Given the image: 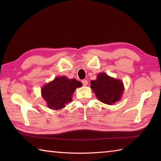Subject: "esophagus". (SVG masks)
Wrapping results in <instances>:
<instances>
[{
  "label": "esophagus",
  "mask_w": 161,
  "mask_h": 161,
  "mask_svg": "<svg viewBox=\"0 0 161 161\" xmlns=\"http://www.w3.org/2000/svg\"><path fill=\"white\" fill-rule=\"evenodd\" d=\"M81 83H82L83 86H86L87 84H88V81H87V80H83L82 81H81Z\"/></svg>",
  "instance_id": "1"
}]
</instances>
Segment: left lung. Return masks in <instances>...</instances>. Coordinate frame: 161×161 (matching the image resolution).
Returning <instances> with one entry per match:
<instances>
[{"label":"left lung","mask_w":161,"mask_h":161,"mask_svg":"<svg viewBox=\"0 0 161 161\" xmlns=\"http://www.w3.org/2000/svg\"><path fill=\"white\" fill-rule=\"evenodd\" d=\"M91 88L97 99L107 104H113L119 101L124 89L121 80L110 77L105 73H100L96 80L91 81Z\"/></svg>","instance_id":"1"}]
</instances>
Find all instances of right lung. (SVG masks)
I'll return each mask as SVG.
<instances>
[{"instance_id": "obj_1", "label": "right lung", "mask_w": 161, "mask_h": 161, "mask_svg": "<svg viewBox=\"0 0 161 161\" xmlns=\"http://www.w3.org/2000/svg\"><path fill=\"white\" fill-rule=\"evenodd\" d=\"M81 85L82 84L75 79L69 80L64 76L56 77L42 89V96L47 102L49 108L61 109L71 102L76 88Z\"/></svg>"}]
</instances>
